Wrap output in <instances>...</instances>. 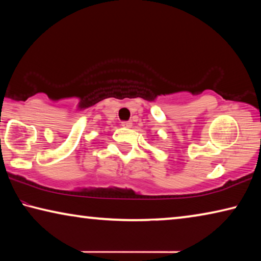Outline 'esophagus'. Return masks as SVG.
Listing matches in <instances>:
<instances>
[{
    "instance_id": "1",
    "label": "esophagus",
    "mask_w": 261,
    "mask_h": 261,
    "mask_svg": "<svg viewBox=\"0 0 261 261\" xmlns=\"http://www.w3.org/2000/svg\"><path fill=\"white\" fill-rule=\"evenodd\" d=\"M132 125V123L129 122V121H125V122H122V126L124 127H130Z\"/></svg>"
}]
</instances>
